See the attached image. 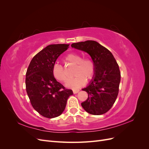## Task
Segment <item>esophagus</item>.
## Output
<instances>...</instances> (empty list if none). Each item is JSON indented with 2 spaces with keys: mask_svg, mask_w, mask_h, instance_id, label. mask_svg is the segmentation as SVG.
I'll return each instance as SVG.
<instances>
[{
  "mask_svg": "<svg viewBox=\"0 0 149 149\" xmlns=\"http://www.w3.org/2000/svg\"><path fill=\"white\" fill-rule=\"evenodd\" d=\"M79 91V89H73V92L74 94L78 93Z\"/></svg>",
  "mask_w": 149,
  "mask_h": 149,
  "instance_id": "esophagus-1",
  "label": "esophagus"
}]
</instances>
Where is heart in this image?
Instances as JSON below:
<instances>
[{"mask_svg":"<svg viewBox=\"0 0 149 149\" xmlns=\"http://www.w3.org/2000/svg\"><path fill=\"white\" fill-rule=\"evenodd\" d=\"M65 60L71 64L75 65L73 74L75 77L68 81L66 86L76 89L81 87L86 83V79H91L95 73V64L89 58H83L80 54L73 53L68 55ZM52 74L54 77L61 82H65L68 79L65 69L58 63L54 64L52 68Z\"/></svg>","mask_w":149,"mask_h":149,"instance_id":"heart-1","label":"heart"}]
</instances>
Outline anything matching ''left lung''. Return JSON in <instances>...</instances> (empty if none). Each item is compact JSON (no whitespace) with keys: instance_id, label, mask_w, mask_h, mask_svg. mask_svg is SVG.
<instances>
[{"instance_id":"left-lung-1","label":"left lung","mask_w":149,"mask_h":149,"mask_svg":"<svg viewBox=\"0 0 149 149\" xmlns=\"http://www.w3.org/2000/svg\"><path fill=\"white\" fill-rule=\"evenodd\" d=\"M71 47L88 53L95 64L91 81L82 89L88 94L82 107L93 115L106 113L113 106L119 93L120 73L118 63L109 50L96 41L74 43Z\"/></svg>"}]
</instances>
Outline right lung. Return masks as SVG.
<instances>
[{
	"instance_id": "right-lung-1",
	"label": "right lung",
	"mask_w": 149,
	"mask_h": 149,
	"mask_svg": "<svg viewBox=\"0 0 149 149\" xmlns=\"http://www.w3.org/2000/svg\"><path fill=\"white\" fill-rule=\"evenodd\" d=\"M68 44L49 45L31 60L26 73V91L34 109L47 118H54L64 111L68 97L73 94L58 82L52 68Z\"/></svg>"
}]
</instances>
